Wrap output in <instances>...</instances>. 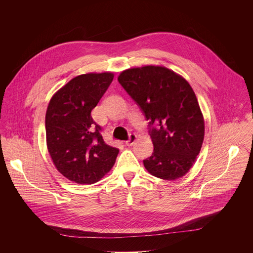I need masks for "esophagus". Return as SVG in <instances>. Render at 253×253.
Masks as SVG:
<instances>
[{"mask_svg": "<svg viewBox=\"0 0 253 253\" xmlns=\"http://www.w3.org/2000/svg\"><path fill=\"white\" fill-rule=\"evenodd\" d=\"M136 139H137V136H136L135 134H130V135H129V139L125 142V144H126L127 146H132V145L135 143Z\"/></svg>", "mask_w": 253, "mask_h": 253, "instance_id": "34e87169", "label": "esophagus"}]
</instances>
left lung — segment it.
Instances as JSON below:
<instances>
[{
  "mask_svg": "<svg viewBox=\"0 0 253 253\" xmlns=\"http://www.w3.org/2000/svg\"><path fill=\"white\" fill-rule=\"evenodd\" d=\"M118 82L149 121L154 152L143 161L146 169L166 180L186 174L199 155L205 132L203 115L188 82L161 66L125 70Z\"/></svg>",
  "mask_w": 253,
  "mask_h": 253,
  "instance_id": "left-lung-1",
  "label": "left lung"
}]
</instances>
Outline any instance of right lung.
I'll use <instances>...</instances> for the list:
<instances>
[{"label": "right lung", "mask_w": 253, "mask_h": 253, "mask_svg": "<svg viewBox=\"0 0 253 253\" xmlns=\"http://www.w3.org/2000/svg\"><path fill=\"white\" fill-rule=\"evenodd\" d=\"M112 73L72 79L51 98L45 116L51 159L66 178L79 184L100 180L113 167L119 150L103 141L102 128L90 113L110 85Z\"/></svg>", "instance_id": "add662e5"}]
</instances>
